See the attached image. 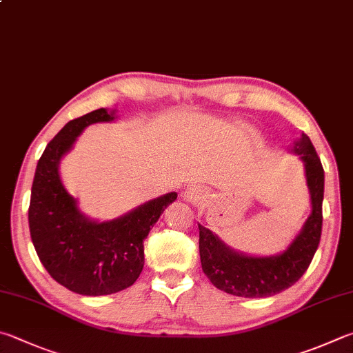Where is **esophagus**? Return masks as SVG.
Masks as SVG:
<instances>
[{"mask_svg":"<svg viewBox=\"0 0 353 353\" xmlns=\"http://www.w3.org/2000/svg\"><path fill=\"white\" fill-rule=\"evenodd\" d=\"M183 197L187 199V201H194V193L193 191H187V193L183 194Z\"/></svg>","mask_w":353,"mask_h":353,"instance_id":"1","label":"esophagus"}]
</instances>
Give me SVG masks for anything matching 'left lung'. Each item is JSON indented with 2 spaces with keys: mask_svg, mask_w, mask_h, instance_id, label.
Returning a JSON list of instances; mask_svg holds the SVG:
<instances>
[{
  "mask_svg": "<svg viewBox=\"0 0 353 353\" xmlns=\"http://www.w3.org/2000/svg\"><path fill=\"white\" fill-rule=\"evenodd\" d=\"M293 152L301 156L305 166L312 213L285 252L265 258L242 254L227 247L211 230L199 225L202 270L219 290L242 298L273 296L292 287L309 268L321 239L324 170L315 146L304 132Z\"/></svg>",
  "mask_w": 353,
  "mask_h": 353,
  "instance_id": "obj_1",
  "label": "left lung"
}]
</instances>
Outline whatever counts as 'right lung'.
<instances>
[{
  "instance_id": "add662e5",
  "label": "right lung",
  "mask_w": 353,
  "mask_h": 353,
  "mask_svg": "<svg viewBox=\"0 0 353 353\" xmlns=\"http://www.w3.org/2000/svg\"><path fill=\"white\" fill-rule=\"evenodd\" d=\"M105 108L68 121L38 160L29 205L30 238L41 264L57 283L86 296L117 293L143 270V241L160 214L177 199L168 193L108 222L91 221L63 185L61 157L86 126L112 121Z\"/></svg>"
}]
</instances>
